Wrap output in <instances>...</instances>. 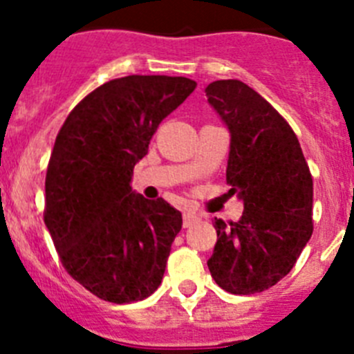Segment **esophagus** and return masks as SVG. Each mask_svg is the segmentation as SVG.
Segmentation results:
<instances>
[{
  "mask_svg": "<svg viewBox=\"0 0 354 354\" xmlns=\"http://www.w3.org/2000/svg\"><path fill=\"white\" fill-rule=\"evenodd\" d=\"M196 221H200V216H196L195 212H184L183 214V225L184 227H192L193 223H196Z\"/></svg>",
  "mask_w": 354,
  "mask_h": 354,
  "instance_id": "obj_1",
  "label": "esophagus"
}]
</instances>
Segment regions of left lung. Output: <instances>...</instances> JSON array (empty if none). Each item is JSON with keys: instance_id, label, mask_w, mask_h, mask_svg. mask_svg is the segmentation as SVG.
Wrapping results in <instances>:
<instances>
[{"instance_id": "obj_1", "label": "left lung", "mask_w": 354, "mask_h": 354, "mask_svg": "<svg viewBox=\"0 0 354 354\" xmlns=\"http://www.w3.org/2000/svg\"><path fill=\"white\" fill-rule=\"evenodd\" d=\"M205 95L230 133L228 193L245 204L239 221H214L209 271L227 292H262L292 270L312 236L310 170L286 118L248 84L212 81Z\"/></svg>"}]
</instances>
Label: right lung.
I'll use <instances>...</instances> for the list:
<instances>
[{"label":"right lung","mask_w":354,"mask_h":354,"mask_svg":"<svg viewBox=\"0 0 354 354\" xmlns=\"http://www.w3.org/2000/svg\"><path fill=\"white\" fill-rule=\"evenodd\" d=\"M187 77L126 76L90 92L56 136L44 223L65 271L97 298L133 303L161 286L183 214L131 187L162 118L186 101Z\"/></svg>","instance_id":"obj_1"}]
</instances>
